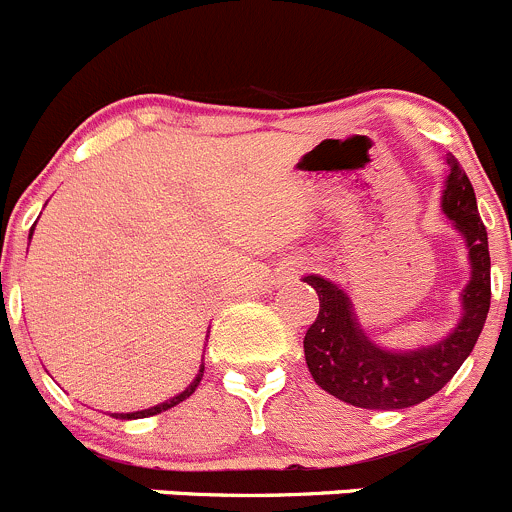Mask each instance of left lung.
<instances>
[{"label": "left lung", "instance_id": "left-lung-1", "mask_svg": "<svg viewBox=\"0 0 512 512\" xmlns=\"http://www.w3.org/2000/svg\"><path fill=\"white\" fill-rule=\"evenodd\" d=\"M440 211L468 249L470 278L460 291L458 323L440 341L411 351L383 348L363 331L351 296L328 278L308 273L303 283L316 288V321L303 338L306 366L313 381L338 401L371 411H396L438 393L473 351L490 308L488 231L478 214L470 179L455 156H445Z\"/></svg>", "mask_w": 512, "mask_h": 512}]
</instances>
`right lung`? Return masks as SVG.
<instances>
[{
  "instance_id": "add662e5",
  "label": "right lung",
  "mask_w": 512,
  "mask_h": 512,
  "mask_svg": "<svg viewBox=\"0 0 512 512\" xmlns=\"http://www.w3.org/2000/svg\"><path fill=\"white\" fill-rule=\"evenodd\" d=\"M32 231H34V229H32ZM32 231H29V239H32ZM201 378H204V363H201V366H199V373H196L194 381H191L189 386L184 388V391L176 393L174 398H169V401L159 403V406H154V408H144V411H136V413H114V416L121 418V421H136V418H149V416H156V413H161V411H169V408L179 406L181 401H186V398H189L191 393L196 391V386H199V383H201Z\"/></svg>"
}]
</instances>
